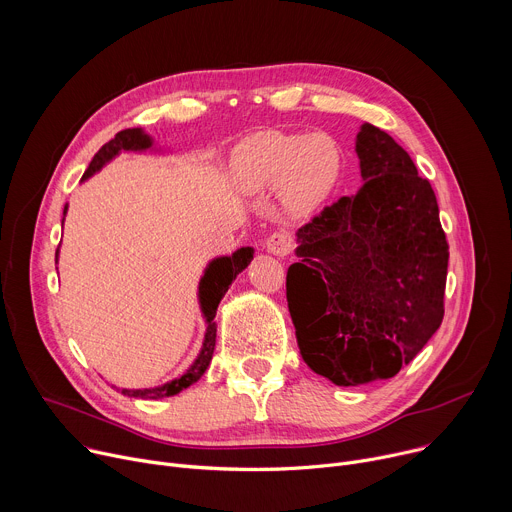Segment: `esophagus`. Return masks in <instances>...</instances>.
Returning <instances> with one entry per match:
<instances>
[{"mask_svg":"<svg viewBox=\"0 0 512 512\" xmlns=\"http://www.w3.org/2000/svg\"><path fill=\"white\" fill-rule=\"evenodd\" d=\"M265 249H267V253L275 255V257H285L291 253V249H294V241H291L289 233L279 231V233H273L267 237Z\"/></svg>","mask_w":512,"mask_h":512,"instance_id":"34e87169","label":"esophagus"}]
</instances>
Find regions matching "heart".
<instances>
[{"instance_id": "heart-1", "label": "heart", "mask_w": 512, "mask_h": 512, "mask_svg": "<svg viewBox=\"0 0 512 512\" xmlns=\"http://www.w3.org/2000/svg\"><path fill=\"white\" fill-rule=\"evenodd\" d=\"M233 174L243 192L277 188L287 214L308 216L334 192L342 174V152L326 133L261 131L237 145Z\"/></svg>"}]
</instances>
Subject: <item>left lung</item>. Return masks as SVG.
<instances>
[{
    "mask_svg": "<svg viewBox=\"0 0 512 512\" xmlns=\"http://www.w3.org/2000/svg\"><path fill=\"white\" fill-rule=\"evenodd\" d=\"M362 188L296 233L287 306L308 367L338 387L395 377L444 320L448 241L431 184L383 129L356 133Z\"/></svg>",
    "mask_w": 512,
    "mask_h": 512,
    "instance_id": "left-lung-1",
    "label": "left lung"
}]
</instances>
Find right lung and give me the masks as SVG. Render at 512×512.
I'll list each match as a JSON object with an SVG mask.
<instances>
[{
  "mask_svg": "<svg viewBox=\"0 0 512 512\" xmlns=\"http://www.w3.org/2000/svg\"><path fill=\"white\" fill-rule=\"evenodd\" d=\"M148 150L162 152L156 148L154 137L145 133L141 127L123 129L95 154L93 162L89 164L87 172L83 174V182L89 180L91 176H95L97 172H101L121 152H148ZM66 210H68V204L64 206V216H66ZM62 223H64V218H62ZM253 255H255L253 247H241L233 255H221V257H214L208 261V265L198 281V304H200V312H202V318L206 324V332H204V340H202V348H200L198 356L194 358V362L190 364L188 371L182 377L172 379L158 387H150V389H117V387L115 389L127 397H135V399H164V397L178 395L180 391L194 385L206 373L208 364L212 360V352H214V344H216V322H214L216 308L229 291V285L251 263ZM56 261H58V251H56Z\"/></svg>",
  "mask_w": 512,
  "mask_h": 512,
  "instance_id": "right-lung-1",
  "label": "right lung"
}]
</instances>
